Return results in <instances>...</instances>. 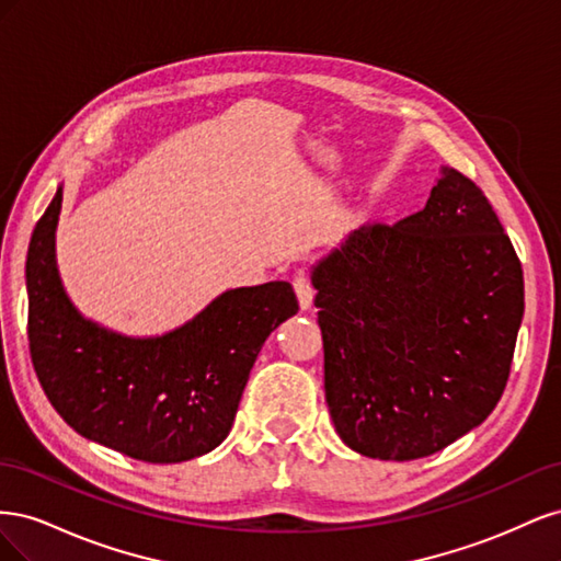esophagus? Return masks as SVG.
Returning <instances> with one entry per match:
<instances>
[{
	"label": "esophagus",
	"instance_id": "1",
	"mask_svg": "<svg viewBox=\"0 0 561 561\" xmlns=\"http://www.w3.org/2000/svg\"><path fill=\"white\" fill-rule=\"evenodd\" d=\"M293 285H295V293H297V299H299V307L304 311L311 309V304H313V285H311L309 276L307 274H297Z\"/></svg>",
	"mask_w": 561,
	"mask_h": 561
}]
</instances>
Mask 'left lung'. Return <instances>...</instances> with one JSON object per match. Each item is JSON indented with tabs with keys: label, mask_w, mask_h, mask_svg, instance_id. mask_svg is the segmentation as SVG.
I'll return each instance as SVG.
<instances>
[{
	"label": "left lung",
	"mask_w": 561,
	"mask_h": 561,
	"mask_svg": "<svg viewBox=\"0 0 561 561\" xmlns=\"http://www.w3.org/2000/svg\"><path fill=\"white\" fill-rule=\"evenodd\" d=\"M339 437L431 456L494 412L524 316L515 248L482 190L439 168L426 208L365 225L311 268Z\"/></svg>",
	"instance_id": "8db88e82"
}]
</instances>
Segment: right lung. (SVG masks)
<instances>
[{"instance_id": "obj_1", "label": "right lung", "mask_w": 561, "mask_h": 561, "mask_svg": "<svg viewBox=\"0 0 561 561\" xmlns=\"http://www.w3.org/2000/svg\"><path fill=\"white\" fill-rule=\"evenodd\" d=\"M62 184L25 262L32 365L54 410L79 435L147 463L203 456L229 435L250 369L299 311L290 283L233 287L184 325L128 336L81 316L56 260Z\"/></svg>"}]
</instances>
